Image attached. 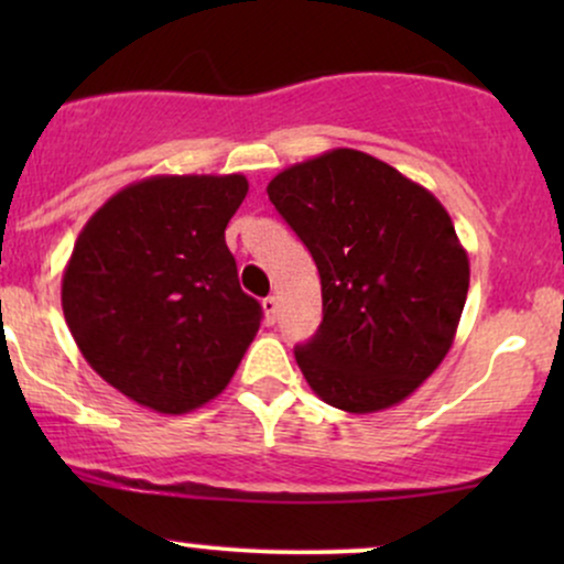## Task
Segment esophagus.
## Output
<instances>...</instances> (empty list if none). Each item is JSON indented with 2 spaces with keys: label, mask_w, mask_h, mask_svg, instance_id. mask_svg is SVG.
Returning a JSON list of instances; mask_svg holds the SVG:
<instances>
[{
  "label": "esophagus",
  "mask_w": 564,
  "mask_h": 564,
  "mask_svg": "<svg viewBox=\"0 0 564 564\" xmlns=\"http://www.w3.org/2000/svg\"><path fill=\"white\" fill-rule=\"evenodd\" d=\"M262 310H264V321H268V323L278 321V300H275V296H264Z\"/></svg>",
  "instance_id": "esophagus-1"
}]
</instances>
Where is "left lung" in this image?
<instances>
[{
    "instance_id": "left-lung-1",
    "label": "left lung",
    "mask_w": 564,
    "mask_h": 564,
    "mask_svg": "<svg viewBox=\"0 0 564 564\" xmlns=\"http://www.w3.org/2000/svg\"><path fill=\"white\" fill-rule=\"evenodd\" d=\"M321 273L323 321L294 355L323 403L398 405L443 364L469 291V257L448 212L405 174L336 148L268 185Z\"/></svg>"
}]
</instances>
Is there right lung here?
Returning a JSON list of instances; mask_svg holds the SVG:
<instances>
[{
	"label": "right lung",
	"mask_w": 564,
	"mask_h": 564,
	"mask_svg": "<svg viewBox=\"0 0 564 564\" xmlns=\"http://www.w3.org/2000/svg\"><path fill=\"white\" fill-rule=\"evenodd\" d=\"M243 174H159L89 217L63 273V315L84 360L134 403L180 413L215 400L260 332L225 228Z\"/></svg>",
	"instance_id": "obj_1"
}]
</instances>
